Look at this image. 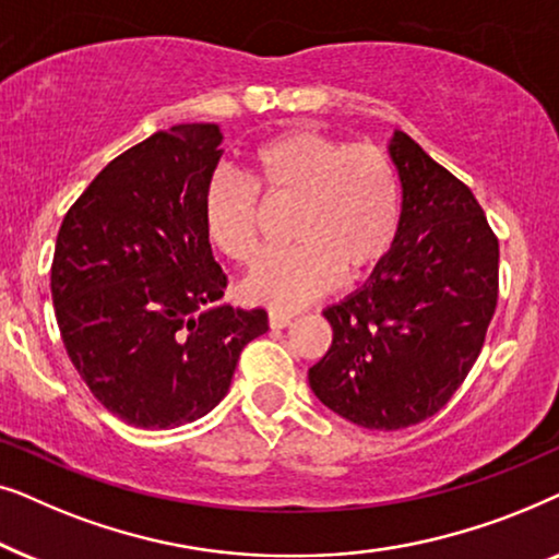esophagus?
I'll return each mask as SVG.
<instances>
[{"label": "esophagus", "instance_id": "1", "mask_svg": "<svg viewBox=\"0 0 559 559\" xmlns=\"http://www.w3.org/2000/svg\"><path fill=\"white\" fill-rule=\"evenodd\" d=\"M293 320H295L293 312H282V310L270 312V328H274V331H282V328L293 325Z\"/></svg>", "mask_w": 559, "mask_h": 559}]
</instances>
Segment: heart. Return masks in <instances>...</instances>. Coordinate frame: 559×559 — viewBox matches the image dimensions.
Returning a JSON list of instances; mask_svg holds the SVG:
<instances>
[{"label": "heart", "instance_id": "1", "mask_svg": "<svg viewBox=\"0 0 559 559\" xmlns=\"http://www.w3.org/2000/svg\"><path fill=\"white\" fill-rule=\"evenodd\" d=\"M249 178L270 209H293V249L264 257L241 282L247 302L297 310L335 285L358 282L384 262L402 218V186L392 157L377 144L293 127L259 142ZM249 182L213 175L201 221L218 254L249 264L259 249L262 205Z\"/></svg>", "mask_w": 559, "mask_h": 559}]
</instances>
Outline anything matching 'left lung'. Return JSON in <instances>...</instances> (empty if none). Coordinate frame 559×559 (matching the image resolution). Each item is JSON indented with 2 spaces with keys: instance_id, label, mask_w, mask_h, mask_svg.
<instances>
[{
  "instance_id": "left-lung-1",
  "label": "left lung",
  "mask_w": 559,
  "mask_h": 559,
  "mask_svg": "<svg viewBox=\"0 0 559 559\" xmlns=\"http://www.w3.org/2000/svg\"><path fill=\"white\" fill-rule=\"evenodd\" d=\"M396 241L361 289L323 310L328 354L308 371L320 402L366 430H404L445 407L484 348L499 300V239L471 188L404 132Z\"/></svg>"
}]
</instances>
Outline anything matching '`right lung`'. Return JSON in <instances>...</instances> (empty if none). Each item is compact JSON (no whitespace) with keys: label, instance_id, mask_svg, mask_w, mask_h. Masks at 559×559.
<instances>
[{"label":"right lung","instance_id":"right-lung-1","mask_svg":"<svg viewBox=\"0 0 559 559\" xmlns=\"http://www.w3.org/2000/svg\"><path fill=\"white\" fill-rule=\"evenodd\" d=\"M216 124H175L111 159L66 213L50 293L66 350L111 415L167 430L224 400L266 312L221 305L201 205Z\"/></svg>","mask_w":559,"mask_h":559}]
</instances>
